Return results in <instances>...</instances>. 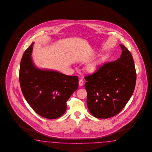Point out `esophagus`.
<instances>
[{
    "instance_id": "esophagus-1",
    "label": "esophagus",
    "mask_w": 152,
    "mask_h": 152,
    "mask_svg": "<svg viewBox=\"0 0 152 152\" xmlns=\"http://www.w3.org/2000/svg\"><path fill=\"white\" fill-rule=\"evenodd\" d=\"M83 83H84V82H83V80H81V79L79 81V86H82L83 85Z\"/></svg>"
}]
</instances>
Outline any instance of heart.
Segmentation results:
<instances>
[{
	"instance_id": "b5f03b06",
	"label": "heart",
	"mask_w": 152,
	"mask_h": 152,
	"mask_svg": "<svg viewBox=\"0 0 152 152\" xmlns=\"http://www.w3.org/2000/svg\"><path fill=\"white\" fill-rule=\"evenodd\" d=\"M99 65V63H91L86 67V71L89 73H94L97 70L98 67Z\"/></svg>"
}]
</instances>
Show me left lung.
<instances>
[{
    "label": "left lung",
    "instance_id": "1",
    "mask_svg": "<svg viewBox=\"0 0 152 152\" xmlns=\"http://www.w3.org/2000/svg\"><path fill=\"white\" fill-rule=\"evenodd\" d=\"M120 46V58L103 63L95 72L85 76L87 106L91 115L97 118L116 115L134 93L136 81L134 59L124 45Z\"/></svg>",
    "mask_w": 152,
    "mask_h": 152
}]
</instances>
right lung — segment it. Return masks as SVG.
Returning <instances> with one entry per match:
<instances>
[{
  "label": "right lung",
  "instance_id": "add662e5",
  "mask_svg": "<svg viewBox=\"0 0 152 152\" xmlns=\"http://www.w3.org/2000/svg\"><path fill=\"white\" fill-rule=\"evenodd\" d=\"M32 43L21 58L19 81L22 93L31 107L42 117L54 119L67 109V102L79 86L76 76L37 69L31 59Z\"/></svg>",
  "mask_w": 152,
  "mask_h": 152
}]
</instances>
